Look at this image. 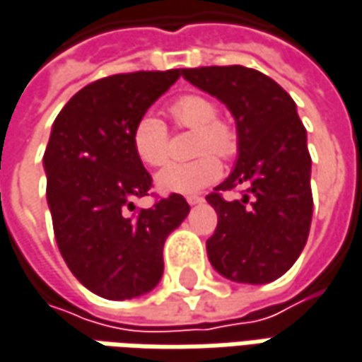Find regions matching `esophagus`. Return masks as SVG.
Masks as SVG:
<instances>
[{
    "label": "esophagus",
    "mask_w": 362,
    "mask_h": 362,
    "mask_svg": "<svg viewBox=\"0 0 362 362\" xmlns=\"http://www.w3.org/2000/svg\"><path fill=\"white\" fill-rule=\"evenodd\" d=\"M186 202H188L190 206L202 204V202H204V198H202V196H186Z\"/></svg>",
    "instance_id": "1"
}]
</instances>
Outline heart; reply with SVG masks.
Instances as JSON below:
<instances>
[{"instance_id":"heart-1","label":"heart","mask_w":362,"mask_h":362,"mask_svg":"<svg viewBox=\"0 0 362 362\" xmlns=\"http://www.w3.org/2000/svg\"><path fill=\"white\" fill-rule=\"evenodd\" d=\"M170 116L188 130H196L194 150L200 154L190 162H172L156 174V186L164 194L200 192L222 174L218 158L236 154L238 138L228 124L218 119V107L200 94H186L172 102ZM132 148L146 166H162L168 158V128L154 114H144L132 128ZM211 152L208 153L207 150ZM205 154L202 155V152Z\"/></svg>"}]
</instances>
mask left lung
Returning a JSON list of instances; mask_svg holds the SVG:
<instances>
[{"label": "left lung", "instance_id": "obj_1", "mask_svg": "<svg viewBox=\"0 0 362 362\" xmlns=\"http://www.w3.org/2000/svg\"><path fill=\"white\" fill-rule=\"evenodd\" d=\"M184 80L214 95L236 122L238 156L208 204L218 226L206 240L208 260L224 279L243 284L276 281L305 248L310 218V154L296 104L274 80L244 66L182 69ZM243 183V201L218 192Z\"/></svg>", "mask_w": 362, "mask_h": 362}]
</instances>
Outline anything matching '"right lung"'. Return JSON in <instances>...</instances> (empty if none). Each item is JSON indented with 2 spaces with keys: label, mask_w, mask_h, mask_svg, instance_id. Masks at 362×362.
<instances>
[{
  "label": "right lung",
  "mask_w": 362,
  "mask_h": 362,
  "mask_svg": "<svg viewBox=\"0 0 362 362\" xmlns=\"http://www.w3.org/2000/svg\"><path fill=\"white\" fill-rule=\"evenodd\" d=\"M182 69L116 74L86 86L57 114L44 154L47 206L71 274L102 298L128 300L156 286L170 232L188 216L180 194L128 214L152 178L132 128Z\"/></svg>",
  "instance_id": "add662e5"
}]
</instances>
